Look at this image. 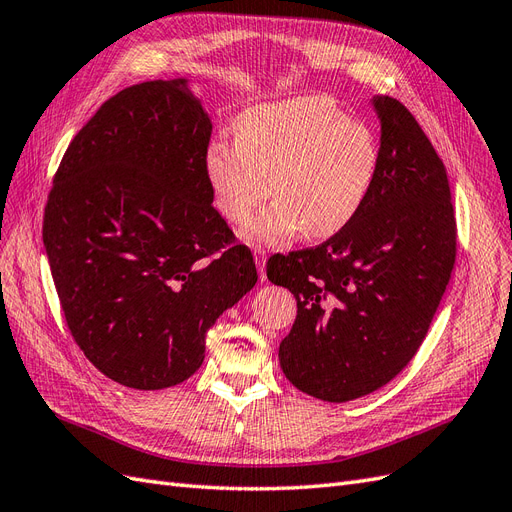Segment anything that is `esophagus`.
I'll return each mask as SVG.
<instances>
[{
    "mask_svg": "<svg viewBox=\"0 0 512 512\" xmlns=\"http://www.w3.org/2000/svg\"><path fill=\"white\" fill-rule=\"evenodd\" d=\"M256 267H258V277L260 280H265L267 273H265V262H267V252L262 250V247H256Z\"/></svg>",
    "mask_w": 512,
    "mask_h": 512,
    "instance_id": "1",
    "label": "esophagus"
}]
</instances>
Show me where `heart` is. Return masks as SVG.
<instances>
[{"mask_svg":"<svg viewBox=\"0 0 512 512\" xmlns=\"http://www.w3.org/2000/svg\"><path fill=\"white\" fill-rule=\"evenodd\" d=\"M237 143L213 141L205 177L213 203L245 237L282 243L303 230L327 239L348 226L374 188L378 138L327 98H292L252 106L235 123Z\"/></svg>","mask_w":512,"mask_h":512,"instance_id":"b5f03b06","label":"heart"}]
</instances>
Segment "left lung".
Here are the masks:
<instances>
[{
    "label": "left lung",
    "mask_w": 512,
    "mask_h": 512,
    "mask_svg": "<svg viewBox=\"0 0 512 512\" xmlns=\"http://www.w3.org/2000/svg\"><path fill=\"white\" fill-rule=\"evenodd\" d=\"M380 166L356 218L312 250L275 254L267 277L297 299L280 365L331 404L374 393L404 369L451 280L457 226L442 160L408 108L374 96Z\"/></svg>",
    "instance_id": "left-lung-1"
}]
</instances>
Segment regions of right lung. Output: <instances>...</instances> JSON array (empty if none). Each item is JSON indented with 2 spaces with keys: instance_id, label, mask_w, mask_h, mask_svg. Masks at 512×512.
Segmentation results:
<instances>
[{
  "instance_id": "obj_1",
  "label": "right lung",
  "mask_w": 512,
  "mask_h": 512,
  "mask_svg": "<svg viewBox=\"0 0 512 512\" xmlns=\"http://www.w3.org/2000/svg\"><path fill=\"white\" fill-rule=\"evenodd\" d=\"M211 119L185 79L106 100L64 153L42 239L74 342L138 391L188 380L205 335L258 280L213 209Z\"/></svg>"
}]
</instances>
